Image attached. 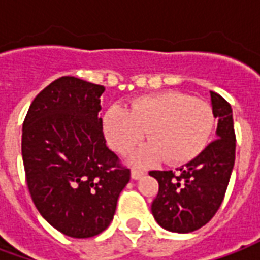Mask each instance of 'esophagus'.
<instances>
[{
  "instance_id": "34e87169",
  "label": "esophagus",
  "mask_w": 260,
  "mask_h": 260,
  "mask_svg": "<svg viewBox=\"0 0 260 260\" xmlns=\"http://www.w3.org/2000/svg\"><path fill=\"white\" fill-rule=\"evenodd\" d=\"M145 177V173L141 171V170H132V173H131V178L132 180H141Z\"/></svg>"
}]
</instances>
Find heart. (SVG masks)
<instances>
[{
	"mask_svg": "<svg viewBox=\"0 0 260 260\" xmlns=\"http://www.w3.org/2000/svg\"><path fill=\"white\" fill-rule=\"evenodd\" d=\"M212 107L178 91H161L135 99L129 111L113 106L104 115V135L115 152L128 154L146 138L149 143L135 153L132 163L147 166L164 158L185 164L198 157L212 135Z\"/></svg>",
	"mask_w": 260,
	"mask_h": 260,
	"instance_id": "b5f03b06",
	"label": "heart"
}]
</instances>
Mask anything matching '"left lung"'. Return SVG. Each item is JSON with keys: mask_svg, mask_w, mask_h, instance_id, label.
I'll return each mask as SVG.
<instances>
[{"mask_svg": "<svg viewBox=\"0 0 260 260\" xmlns=\"http://www.w3.org/2000/svg\"><path fill=\"white\" fill-rule=\"evenodd\" d=\"M216 139L189 163L173 171H150L158 181L152 203L154 220L171 233H192L210 221L224 199L235 161L233 110L223 97L210 91Z\"/></svg>", "mask_w": 260, "mask_h": 260, "instance_id": "obj_1", "label": "left lung"}]
</instances>
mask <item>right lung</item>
Masks as SVG:
<instances>
[{
  "mask_svg": "<svg viewBox=\"0 0 260 260\" xmlns=\"http://www.w3.org/2000/svg\"><path fill=\"white\" fill-rule=\"evenodd\" d=\"M104 86L62 76L30 104L22 128L26 182L39 213L72 238L100 234L113 221L131 171L106 146Z\"/></svg>",
  "mask_w": 260,
  "mask_h": 260,
  "instance_id": "1",
  "label": "right lung"
}]
</instances>
